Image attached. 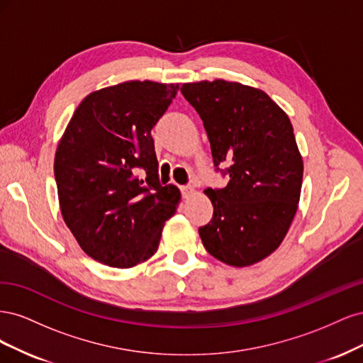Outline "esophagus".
<instances>
[{
  "label": "esophagus",
  "mask_w": 363,
  "mask_h": 363,
  "mask_svg": "<svg viewBox=\"0 0 363 363\" xmlns=\"http://www.w3.org/2000/svg\"><path fill=\"white\" fill-rule=\"evenodd\" d=\"M180 189H182V194H183L184 199H188V196H191V195L195 192L194 186H182Z\"/></svg>",
  "instance_id": "esophagus-1"
}]
</instances>
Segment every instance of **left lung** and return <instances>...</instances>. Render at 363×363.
I'll use <instances>...</instances> for the list:
<instances>
[{
    "instance_id": "left-lung-1",
    "label": "left lung",
    "mask_w": 363,
    "mask_h": 363,
    "mask_svg": "<svg viewBox=\"0 0 363 363\" xmlns=\"http://www.w3.org/2000/svg\"><path fill=\"white\" fill-rule=\"evenodd\" d=\"M182 94L203 119L223 189L208 188L213 216L199 228L208 255L250 267L276 251L296 213L303 159L288 115L256 87L213 80L184 83Z\"/></svg>"
}]
</instances>
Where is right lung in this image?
<instances>
[{
	"mask_svg": "<svg viewBox=\"0 0 363 363\" xmlns=\"http://www.w3.org/2000/svg\"><path fill=\"white\" fill-rule=\"evenodd\" d=\"M179 84L131 80L87 95L75 108L54 157L60 212L87 256L131 268L159 248L180 203L162 186L151 128Z\"/></svg>",
	"mask_w": 363,
	"mask_h": 363,
	"instance_id": "obj_1",
	"label": "right lung"
}]
</instances>
